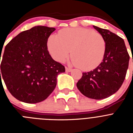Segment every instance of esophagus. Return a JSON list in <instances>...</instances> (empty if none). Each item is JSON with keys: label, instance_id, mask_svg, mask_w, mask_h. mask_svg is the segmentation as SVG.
<instances>
[{"label": "esophagus", "instance_id": "esophagus-1", "mask_svg": "<svg viewBox=\"0 0 133 133\" xmlns=\"http://www.w3.org/2000/svg\"><path fill=\"white\" fill-rule=\"evenodd\" d=\"M65 69H66V72H71V71H72V69H70V68L66 67Z\"/></svg>", "mask_w": 133, "mask_h": 133}]
</instances>
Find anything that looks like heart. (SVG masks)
<instances>
[{"label":"heart","mask_w":133,"mask_h":133,"mask_svg":"<svg viewBox=\"0 0 133 133\" xmlns=\"http://www.w3.org/2000/svg\"><path fill=\"white\" fill-rule=\"evenodd\" d=\"M47 49L53 59L64 62L70 53V63L83 70H91L101 63L106 44L101 34L84 28H66L49 36Z\"/></svg>","instance_id":"heart-1"}]
</instances>
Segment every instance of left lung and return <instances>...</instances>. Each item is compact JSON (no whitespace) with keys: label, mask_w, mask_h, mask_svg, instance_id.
<instances>
[{"label":"left lung","mask_w":133,"mask_h":133,"mask_svg":"<svg viewBox=\"0 0 133 133\" xmlns=\"http://www.w3.org/2000/svg\"><path fill=\"white\" fill-rule=\"evenodd\" d=\"M93 27L105 41L104 58L93 70L83 72L77 87L85 97L101 100L110 97L121 88L126 77L130 56L123 38L109 30Z\"/></svg>","instance_id":"left-lung-1"}]
</instances>
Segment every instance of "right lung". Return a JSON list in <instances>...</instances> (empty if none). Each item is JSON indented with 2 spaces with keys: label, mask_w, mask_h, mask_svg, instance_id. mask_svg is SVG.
I'll list each match as a JSON object with an SVG mask.
<instances>
[{
  "label": "right lung",
  "mask_w": 133,
  "mask_h": 133,
  "mask_svg": "<svg viewBox=\"0 0 133 133\" xmlns=\"http://www.w3.org/2000/svg\"><path fill=\"white\" fill-rule=\"evenodd\" d=\"M55 30L36 26L18 34L5 46L1 81L3 78L10 94L20 101L37 103L45 100L56 87L57 76L65 72L47 49L48 38Z\"/></svg>",
  "instance_id": "add662e5"
}]
</instances>
